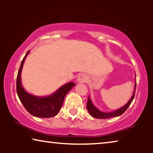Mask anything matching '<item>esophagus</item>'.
<instances>
[{"label":"esophagus","mask_w":153,"mask_h":153,"mask_svg":"<svg viewBox=\"0 0 153 153\" xmlns=\"http://www.w3.org/2000/svg\"><path fill=\"white\" fill-rule=\"evenodd\" d=\"M87 81V77L84 74H81L79 75L77 78V81L79 83H84Z\"/></svg>","instance_id":"34e87169"}]
</instances>
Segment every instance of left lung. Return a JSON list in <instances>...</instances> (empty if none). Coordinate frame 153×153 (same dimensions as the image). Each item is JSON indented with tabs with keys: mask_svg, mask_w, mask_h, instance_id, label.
<instances>
[{
	"mask_svg": "<svg viewBox=\"0 0 153 153\" xmlns=\"http://www.w3.org/2000/svg\"><path fill=\"white\" fill-rule=\"evenodd\" d=\"M136 85H137V82L135 83L134 85V92L132 96H131V99L129 100V102L125 104L124 106L121 107L119 109L114 111L109 112V113H105L100 111L95 107V106L93 105V103H92L91 99L89 97H88V102H87V109L90 115L91 116L94 117L95 118H99V119H106V118H113V117H117L122 115L123 113H124L125 111L127 109V108L129 107V105H130L131 102L134 97L135 95V91H136Z\"/></svg>",
	"mask_w": 153,
	"mask_h": 153,
	"instance_id": "obj_1",
	"label": "left lung"
}]
</instances>
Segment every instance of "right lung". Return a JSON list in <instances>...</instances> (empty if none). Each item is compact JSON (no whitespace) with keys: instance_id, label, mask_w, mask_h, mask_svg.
<instances>
[{"instance_id":"right-lung-1","label":"right lung","mask_w":153,"mask_h":153,"mask_svg":"<svg viewBox=\"0 0 153 153\" xmlns=\"http://www.w3.org/2000/svg\"><path fill=\"white\" fill-rule=\"evenodd\" d=\"M28 51L22 60L17 77H16V92L18 97L25 108L33 116L39 118H51L59 113L63 103L65 97L69 91L75 85V83L70 82L60 87L57 91L47 97H36L27 93L24 89L21 81L23 65L28 55Z\"/></svg>"}]
</instances>
